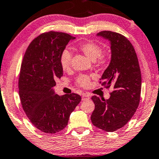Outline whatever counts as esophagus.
<instances>
[{"instance_id": "34e87169", "label": "esophagus", "mask_w": 159, "mask_h": 159, "mask_svg": "<svg viewBox=\"0 0 159 159\" xmlns=\"http://www.w3.org/2000/svg\"><path fill=\"white\" fill-rule=\"evenodd\" d=\"M90 99V95L88 94V93H83V96H82V99L83 100H86V99Z\"/></svg>"}]
</instances>
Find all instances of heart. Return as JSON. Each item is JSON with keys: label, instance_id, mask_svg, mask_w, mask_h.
Here are the masks:
<instances>
[{"label": "heart", "instance_id": "1", "mask_svg": "<svg viewBox=\"0 0 159 159\" xmlns=\"http://www.w3.org/2000/svg\"><path fill=\"white\" fill-rule=\"evenodd\" d=\"M80 50L88 57L93 60L97 66H103L108 63L111 59V51L107 48L102 49L100 45L93 41L89 40L79 44ZM72 54L69 50L64 49L60 56V64L62 70H67L71 66ZM91 77L87 75H80L76 79V85L82 88H88L90 85Z\"/></svg>", "mask_w": 159, "mask_h": 159}]
</instances>
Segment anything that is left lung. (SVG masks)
Wrapping results in <instances>:
<instances>
[{"mask_svg":"<svg viewBox=\"0 0 159 159\" xmlns=\"http://www.w3.org/2000/svg\"><path fill=\"white\" fill-rule=\"evenodd\" d=\"M111 42V60L102 76L101 85L113 91L108 99L93 96L95 108L92 124L101 130L113 132L130 120L139 105L142 75L138 57L131 43L119 33L102 31L97 34Z\"/></svg>","mask_w":159,"mask_h":159,"instance_id":"obj_1","label":"left lung"}]
</instances>
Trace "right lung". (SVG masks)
Here are the masks:
<instances>
[{
  "label": "right lung",
  "instance_id": "right-lung-1",
  "mask_svg": "<svg viewBox=\"0 0 159 159\" xmlns=\"http://www.w3.org/2000/svg\"><path fill=\"white\" fill-rule=\"evenodd\" d=\"M75 38L50 31L35 38L25 51L18 88L23 109L32 125L46 134H55L67 126L70 113L81 101L76 93L59 96L53 88L62 76L60 56Z\"/></svg>",
  "mask_w": 159,
  "mask_h": 159
}]
</instances>
